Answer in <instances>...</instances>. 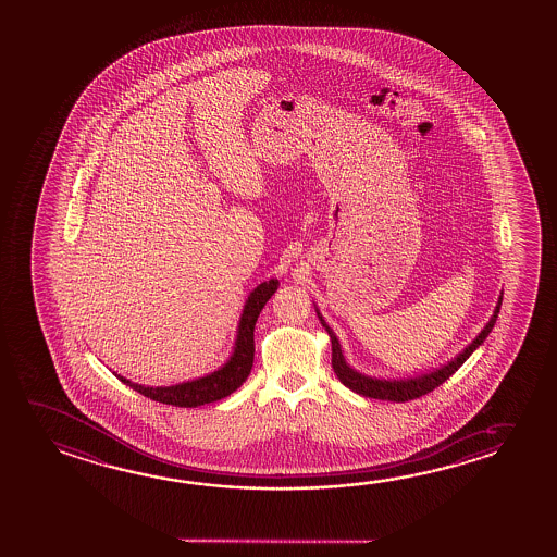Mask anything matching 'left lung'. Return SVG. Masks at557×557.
<instances>
[{"label": "left lung", "mask_w": 557, "mask_h": 557, "mask_svg": "<svg viewBox=\"0 0 557 557\" xmlns=\"http://www.w3.org/2000/svg\"><path fill=\"white\" fill-rule=\"evenodd\" d=\"M502 309V297L499 302L495 307L492 320L485 324V329L480 332V336L475 337L474 342L470 346L466 347L465 351L460 356L456 357L455 361H450L448 366L441 367L435 373L423 374V376H416V379H408V381H379V379H371L366 374L357 373L351 367L347 366L346 359L342 356V349L337 344V337L332 330L326 326V322L322 320L319 314L322 326L329 332L330 339H332V367H334V373L337 374V379L342 383L346 384L347 388H351L354 393L361 394L366 398H376V400H388V401H408L413 398H420L423 394H429L431 391H435L438 384L445 383L448 376L462 367L466 359L474 354V349L478 346H482L483 339L490 336L493 324L497 320Z\"/></svg>", "instance_id": "left-lung-1"}]
</instances>
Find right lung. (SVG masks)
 Here are the masks:
<instances>
[{
	"label": "right lung",
	"instance_id": "add662e5",
	"mask_svg": "<svg viewBox=\"0 0 557 557\" xmlns=\"http://www.w3.org/2000/svg\"><path fill=\"white\" fill-rule=\"evenodd\" d=\"M277 289V280L260 283L255 292L250 293L240 324H238L237 347L235 354L231 357L227 366L221 367L220 371L208 374L198 381L190 383L176 384V386H141V384L129 383L128 379L119 376L120 381L128 384L139 394H144L151 400L169 404V406H178V408H196L210 401H218L225 398L228 394L235 393L240 384L247 381L252 363H255V326L256 320L264 309L268 299L274 295Z\"/></svg>",
	"mask_w": 557,
	"mask_h": 557
}]
</instances>
